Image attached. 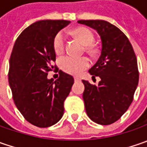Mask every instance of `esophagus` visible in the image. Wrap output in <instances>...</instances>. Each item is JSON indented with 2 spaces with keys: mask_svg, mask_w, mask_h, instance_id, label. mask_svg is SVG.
<instances>
[{
  "mask_svg": "<svg viewBox=\"0 0 147 147\" xmlns=\"http://www.w3.org/2000/svg\"><path fill=\"white\" fill-rule=\"evenodd\" d=\"M80 80H81L80 78H78V77H74V81H75V82H78V81H80Z\"/></svg>",
  "mask_w": 147,
  "mask_h": 147,
  "instance_id": "1",
  "label": "esophagus"
}]
</instances>
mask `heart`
<instances>
[{
    "label": "heart",
    "instance_id": "obj_1",
    "mask_svg": "<svg viewBox=\"0 0 147 147\" xmlns=\"http://www.w3.org/2000/svg\"><path fill=\"white\" fill-rule=\"evenodd\" d=\"M73 34L85 46H90L88 49L90 51H92L93 50L91 47V45L94 42L95 37H94L92 32L90 29L84 27H79L74 29ZM65 37L64 33L62 32H59L56 34V36L54 38L53 47L54 50L56 54H61L64 51L65 49ZM60 67L63 70L70 74L78 75L81 74L84 69L89 67L90 62L88 58L86 57H74L70 55H66L60 59Z\"/></svg>",
    "mask_w": 147,
    "mask_h": 147
}]
</instances>
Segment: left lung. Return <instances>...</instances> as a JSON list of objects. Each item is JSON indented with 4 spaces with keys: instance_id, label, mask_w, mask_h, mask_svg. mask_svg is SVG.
<instances>
[{
    "instance_id": "left-lung-1",
    "label": "left lung",
    "mask_w": 147,
    "mask_h": 147,
    "mask_svg": "<svg viewBox=\"0 0 147 147\" xmlns=\"http://www.w3.org/2000/svg\"><path fill=\"white\" fill-rule=\"evenodd\" d=\"M98 32L101 53L89 69L92 78L100 77L98 86L82 80V98L88 117L95 123L109 125L128 109L139 80L137 57L126 35L105 20H78Z\"/></svg>"
}]
</instances>
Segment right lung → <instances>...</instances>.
Returning <instances> with one entry per match:
<instances>
[{"label": "right lung", "instance_id": "obj_1", "mask_svg": "<svg viewBox=\"0 0 147 147\" xmlns=\"http://www.w3.org/2000/svg\"><path fill=\"white\" fill-rule=\"evenodd\" d=\"M70 21H37L21 32L9 59V83L14 104L30 123L39 127L55 124L64 115V102L74 82L59 70L54 81L47 73L56 66L54 38Z\"/></svg>", "mask_w": 147, "mask_h": 147}]
</instances>
